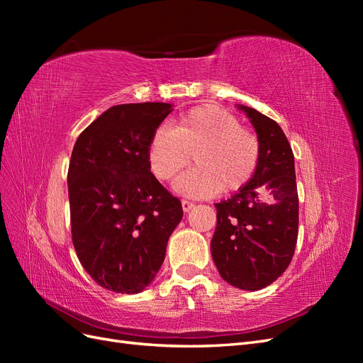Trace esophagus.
Instances as JSON below:
<instances>
[{
	"instance_id": "obj_1",
	"label": "esophagus",
	"mask_w": 363,
	"mask_h": 363,
	"mask_svg": "<svg viewBox=\"0 0 363 363\" xmlns=\"http://www.w3.org/2000/svg\"><path fill=\"white\" fill-rule=\"evenodd\" d=\"M182 207H183V212H189V211H192V208L195 207V204L192 201H189V200H183L182 201Z\"/></svg>"
}]
</instances>
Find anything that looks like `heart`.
<instances>
[{"label":"heart","instance_id":"obj_1","mask_svg":"<svg viewBox=\"0 0 363 363\" xmlns=\"http://www.w3.org/2000/svg\"><path fill=\"white\" fill-rule=\"evenodd\" d=\"M192 160L196 167L175 182L189 196H213L242 189L260 160V140L240 121L218 106H200L183 113L175 125H159L148 142L151 172L169 182Z\"/></svg>","mask_w":363,"mask_h":363}]
</instances>
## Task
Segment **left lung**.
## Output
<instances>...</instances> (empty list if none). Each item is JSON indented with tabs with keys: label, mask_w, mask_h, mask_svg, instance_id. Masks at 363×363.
Here are the masks:
<instances>
[{
	"label": "left lung",
	"mask_w": 363,
	"mask_h": 363,
	"mask_svg": "<svg viewBox=\"0 0 363 363\" xmlns=\"http://www.w3.org/2000/svg\"><path fill=\"white\" fill-rule=\"evenodd\" d=\"M260 140L252 179L232 199L216 203L212 257L235 288L257 291L276 281L292 260L298 236V194L289 142L276 121L238 106Z\"/></svg>",
	"instance_id": "1"
}]
</instances>
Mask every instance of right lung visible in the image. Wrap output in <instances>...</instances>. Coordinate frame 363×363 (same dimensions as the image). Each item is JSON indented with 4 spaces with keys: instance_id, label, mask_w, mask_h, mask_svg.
Returning <instances> with one entry per match:
<instances>
[{
    "instance_id": "1",
    "label": "right lung",
    "mask_w": 363,
    "mask_h": 363,
    "mask_svg": "<svg viewBox=\"0 0 363 363\" xmlns=\"http://www.w3.org/2000/svg\"><path fill=\"white\" fill-rule=\"evenodd\" d=\"M168 103L119 104L77 139L68 169L72 244L100 286L138 294L155 280L183 208L151 174L148 142Z\"/></svg>"
}]
</instances>
